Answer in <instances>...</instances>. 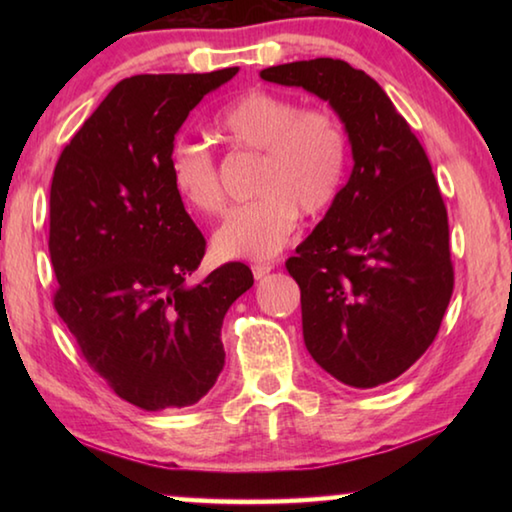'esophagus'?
<instances>
[{
	"mask_svg": "<svg viewBox=\"0 0 512 512\" xmlns=\"http://www.w3.org/2000/svg\"><path fill=\"white\" fill-rule=\"evenodd\" d=\"M273 271V266L271 264H255L253 266V275H255V280H262V277H266L268 273Z\"/></svg>",
	"mask_w": 512,
	"mask_h": 512,
	"instance_id": "34e87169",
	"label": "esophagus"
}]
</instances>
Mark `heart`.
Listing matches in <instances>:
<instances>
[{
	"instance_id": "b5f03b06",
	"label": "heart",
	"mask_w": 512,
	"mask_h": 512,
	"mask_svg": "<svg viewBox=\"0 0 512 512\" xmlns=\"http://www.w3.org/2000/svg\"><path fill=\"white\" fill-rule=\"evenodd\" d=\"M216 133L235 151L259 155L246 205L232 207L212 235L219 259L275 257L287 246L300 216L327 212L339 198L350 162L345 124L329 108H305L298 99L250 90L214 119ZM173 192L187 207L214 214L223 189L214 155L203 144L176 142L169 151Z\"/></svg>"
}]
</instances>
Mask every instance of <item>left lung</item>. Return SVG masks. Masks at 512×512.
I'll use <instances>...</instances> for the list:
<instances>
[{
  "mask_svg": "<svg viewBox=\"0 0 512 512\" xmlns=\"http://www.w3.org/2000/svg\"><path fill=\"white\" fill-rule=\"evenodd\" d=\"M259 76L316 94L348 131L350 180L287 271L318 366L352 388L386 384L427 352L454 291L447 207L427 153L379 83L345 60Z\"/></svg>",
  "mask_w": 512,
  "mask_h": 512,
  "instance_id": "8db88e82",
  "label": "left lung"
}]
</instances>
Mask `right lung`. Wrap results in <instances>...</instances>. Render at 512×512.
<instances>
[{"label": "right lung", "instance_id": "add662e5", "mask_svg": "<svg viewBox=\"0 0 512 512\" xmlns=\"http://www.w3.org/2000/svg\"><path fill=\"white\" fill-rule=\"evenodd\" d=\"M237 72L119 81L54 169V307L92 370L144 411L183 409L207 395L225 363V311L253 287L241 262L187 284L205 237L167 167L189 110Z\"/></svg>", "mask_w": 512, "mask_h": 512}]
</instances>
